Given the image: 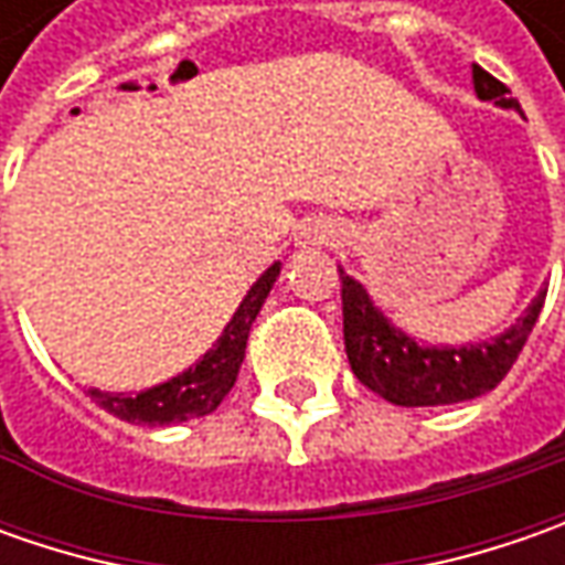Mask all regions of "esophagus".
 Segmentation results:
<instances>
[{
  "label": "esophagus",
  "instance_id": "34e87169",
  "mask_svg": "<svg viewBox=\"0 0 565 565\" xmlns=\"http://www.w3.org/2000/svg\"><path fill=\"white\" fill-rule=\"evenodd\" d=\"M339 238H342V228L337 220H327V216H315L308 220L301 235H298V245L301 248H333Z\"/></svg>",
  "mask_w": 565,
  "mask_h": 565
}]
</instances>
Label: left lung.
<instances>
[{
  "label": "left lung",
  "mask_w": 565,
  "mask_h": 565,
  "mask_svg": "<svg viewBox=\"0 0 565 565\" xmlns=\"http://www.w3.org/2000/svg\"><path fill=\"white\" fill-rule=\"evenodd\" d=\"M475 94L500 109H519V99L510 97V87L488 75L481 65H471ZM342 279V337L345 355L355 377L393 405L424 408V405H452V402L478 399L490 393L510 374L512 361L519 359L547 289L534 295V301L515 317L510 330L484 342L468 345H427L399 330L390 317L374 305V298L339 267Z\"/></svg>",
  "instance_id": "1"
}]
</instances>
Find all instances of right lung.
<instances>
[{
  "label": "right lung",
  "mask_w": 565,
  "mask_h": 565,
  "mask_svg": "<svg viewBox=\"0 0 565 565\" xmlns=\"http://www.w3.org/2000/svg\"><path fill=\"white\" fill-rule=\"evenodd\" d=\"M279 276V264H273L270 270L260 273V279L242 298L238 311L226 323L223 337L216 339V345L204 352V359L191 364L179 377L166 380L160 386L141 390L138 396L128 393H103V390H87V396L103 405L109 415H116L121 422L150 424V427H163V424L191 422V418H204L220 402L226 399V393L235 386L238 367L245 361V345L254 317L260 315L273 282Z\"/></svg>",
  "instance_id": "right-lung-1"
}]
</instances>
